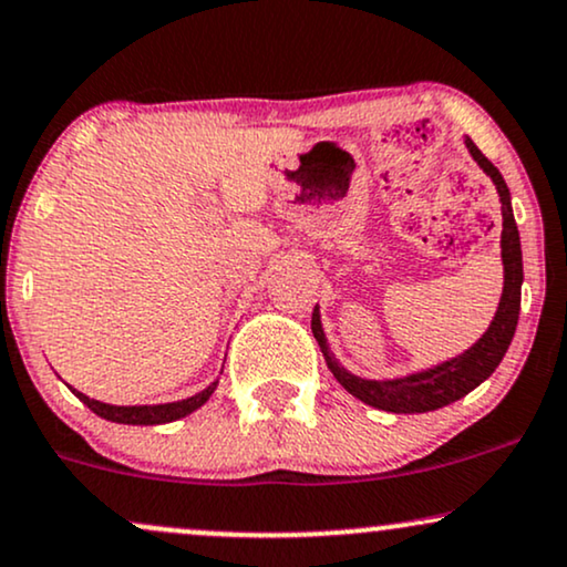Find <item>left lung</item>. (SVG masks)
Returning a JSON list of instances; mask_svg holds the SVG:
<instances>
[{
    "instance_id": "8db88e82",
    "label": "left lung",
    "mask_w": 567,
    "mask_h": 567,
    "mask_svg": "<svg viewBox=\"0 0 567 567\" xmlns=\"http://www.w3.org/2000/svg\"><path fill=\"white\" fill-rule=\"evenodd\" d=\"M470 153L478 161V166L494 179L496 189L502 197V261H504V292L499 311H496L494 322H491L488 332L483 336L473 349L462 353L460 359L446 361V364L435 367V370L409 374L401 380H361L357 374L346 372L338 364L336 357L327 351L322 324H319V313L313 309L311 317V330L317 338L319 349L324 353L327 367L336 374V380L346 388L351 395H357L359 401L370 404L374 409H383V412L393 414H420V412H433L452 401H460L462 395H467L473 388H478L483 380L491 378V372L499 367V361L507 353L509 343H513L515 327H517V313H520V285H523V254H520V235H517V224L513 216V206H509V189L504 184L499 168L491 163L478 147L473 145V140H467Z\"/></svg>"
}]
</instances>
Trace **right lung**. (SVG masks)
Instances as JSON below:
<instances>
[{"instance_id": "right-lung-1", "label": "right lung", "mask_w": 567, "mask_h": 567, "mask_svg": "<svg viewBox=\"0 0 567 567\" xmlns=\"http://www.w3.org/2000/svg\"><path fill=\"white\" fill-rule=\"evenodd\" d=\"M214 388H216V383H210L206 391L189 395V399L174 401V404H153V406H113V404H102V401L89 399V395L79 393V391H73V393H76L94 414H100V417H105L111 422H121V425H163V422H174L179 417H187V414L195 412L197 406L206 404L208 395L214 393Z\"/></svg>"}]
</instances>
